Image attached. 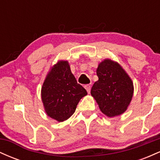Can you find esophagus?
I'll use <instances>...</instances> for the list:
<instances>
[{"label":"esophagus","instance_id":"esophagus-1","mask_svg":"<svg viewBox=\"0 0 160 160\" xmlns=\"http://www.w3.org/2000/svg\"><path fill=\"white\" fill-rule=\"evenodd\" d=\"M84 87H85V89H86V91H87L88 93H90V90H91V86L90 85H85L84 86Z\"/></svg>","mask_w":160,"mask_h":160}]
</instances>
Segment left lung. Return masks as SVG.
<instances>
[{
    "label": "left lung",
    "mask_w": 160,
    "mask_h": 160,
    "mask_svg": "<svg viewBox=\"0 0 160 160\" xmlns=\"http://www.w3.org/2000/svg\"><path fill=\"white\" fill-rule=\"evenodd\" d=\"M96 73L98 80L93 84L91 95L101 111L108 117L123 113L133 96L131 78L120 64L111 59L99 63Z\"/></svg>",
    "instance_id": "obj_1"
}]
</instances>
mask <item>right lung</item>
<instances>
[{
  "label": "right lung",
  "instance_id": "1",
  "mask_svg": "<svg viewBox=\"0 0 160 160\" xmlns=\"http://www.w3.org/2000/svg\"><path fill=\"white\" fill-rule=\"evenodd\" d=\"M87 92L71 73L68 61H58L51 68L41 89V98L47 114L63 122L75 112Z\"/></svg>",
  "mask_w": 160,
  "mask_h": 160
}]
</instances>
